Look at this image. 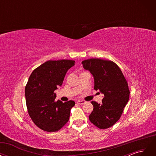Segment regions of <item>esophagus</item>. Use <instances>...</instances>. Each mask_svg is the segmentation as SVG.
I'll list each match as a JSON object with an SVG mask.
<instances>
[{"mask_svg":"<svg viewBox=\"0 0 156 156\" xmlns=\"http://www.w3.org/2000/svg\"><path fill=\"white\" fill-rule=\"evenodd\" d=\"M77 103H78V104H79V105H83V104H84V103H85L86 101H84V100H78L77 101Z\"/></svg>","mask_w":156,"mask_h":156,"instance_id":"obj_1","label":"esophagus"}]
</instances>
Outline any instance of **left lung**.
<instances>
[{
  "mask_svg": "<svg viewBox=\"0 0 156 156\" xmlns=\"http://www.w3.org/2000/svg\"><path fill=\"white\" fill-rule=\"evenodd\" d=\"M81 63L92 75L94 88L104 94L101 104L91 101L94 108L89 120L98 128H108L120 119L129 100L128 84L120 68L112 61L90 58Z\"/></svg>",
  "mask_w": 156,
  "mask_h": 156,
  "instance_id": "left-lung-1",
  "label": "left lung"
}]
</instances>
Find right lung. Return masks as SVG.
Masks as SVG:
<instances>
[{
    "label": "right lung",
    "instance_id": "right-lung-1",
    "mask_svg": "<svg viewBox=\"0 0 156 156\" xmlns=\"http://www.w3.org/2000/svg\"><path fill=\"white\" fill-rule=\"evenodd\" d=\"M71 60H48L33 71L25 87L28 112L41 129L57 131L69 120L75 101H55V90L62 86L68 70L75 65Z\"/></svg>",
    "mask_w": 156,
    "mask_h": 156
}]
</instances>
